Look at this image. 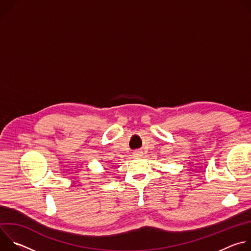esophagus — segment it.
I'll use <instances>...</instances> for the list:
<instances>
[{
	"label": "esophagus",
	"mask_w": 251,
	"mask_h": 251,
	"mask_svg": "<svg viewBox=\"0 0 251 251\" xmlns=\"http://www.w3.org/2000/svg\"><path fill=\"white\" fill-rule=\"evenodd\" d=\"M134 155H135V157H140L142 155V152H135Z\"/></svg>",
	"instance_id": "esophagus-1"
}]
</instances>
